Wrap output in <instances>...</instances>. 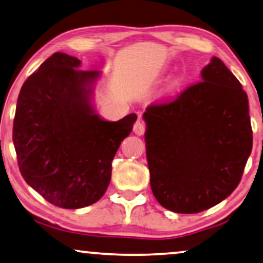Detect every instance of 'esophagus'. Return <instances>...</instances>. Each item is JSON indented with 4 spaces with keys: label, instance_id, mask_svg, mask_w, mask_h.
I'll use <instances>...</instances> for the list:
<instances>
[{
    "label": "esophagus",
    "instance_id": "34e87169",
    "mask_svg": "<svg viewBox=\"0 0 263 263\" xmlns=\"http://www.w3.org/2000/svg\"><path fill=\"white\" fill-rule=\"evenodd\" d=\"M133 132H135L136 135L142 136L143 133L145 132V125H144L142 121H136L135 125H133Z\"/></svg>",
    "mask_w": 263,
    "mask_h": 263
}]
</instances>
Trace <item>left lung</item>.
Returning <instances> with one entry per match:
<instances>
[{
	"mask_svg": "<svg viewBox=\"0 0 263 263\" xmlns=\"http://www.w3.org/2000/svg\"><path fill=\"white\" fill-rule=\"evenodd\" d=\"M200 82L146 107L151 191L164 209L199 213L238 186L253 147L248 96L219 58Z\"/></svg>",
	"mask_w": 263,
	"mask_h": 263,
	"instance_id": "1",
	"label": "left lung"
}]
</instances>
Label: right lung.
<instances>
[{"mask_svg": "<svg viewBox=\"0 0 263 263\" xmlns=\"http://www.w3.org/2000/svg\"><path fill=\"white\" fill-rule=\"evenodd\" d=\"M80 65L63 52L47 58L21 87L13 124L22 177L62 209L89 206L105 194L113 158L137 119H101L90 103L100 72Z\"/></svg>", "mask_w": 263, "mask_h": 263, "instance_id": "obj_1", "label": "right lung"}]
</instances>
